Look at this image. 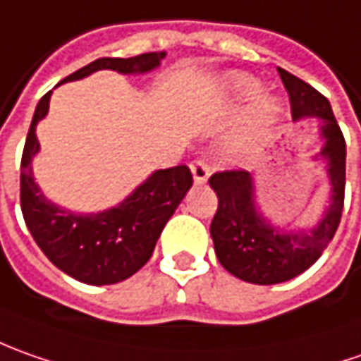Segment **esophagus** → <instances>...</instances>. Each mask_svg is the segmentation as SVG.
I'll return each instance as SVG.
<instances>
[{
	"label": "esophagus",
	"instance_id": "1",
	"mask_svg": "<svg viewBox=\"0 0 361 361\" xmlns=\"http://www.w3.org/2000/svg\"><path fill=\"white\" fill-rule=\"evenodd\" d=\"M192 173H193V181H195V185H204L207 178H209V173H212V169L209 166L205 164L204 159H195L192 161Z\"/></svg>",
	"mask_w": 361,
	"mask_h": 361
}]
</instances>
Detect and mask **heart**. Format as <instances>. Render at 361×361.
<instances>
[{
    "label": "heart",
    "instance_id": "b5f03b06",
    "mask_svg": "<svg viewBox=\"0 0 361 361\" xmlns=\"http://www.w3.org/2000/svg\"><path fill=\"white\" fill-rule=\"evenodd\" d=\"M224 92L231 102H247L259 94V83L243 73H230L224 80ZM281 106L274 97H259L254 104V123L257 128H267L280 118Z\"/></svg>",
    "mask_w": 361,
    "mask_h": 361
}]
</instances>
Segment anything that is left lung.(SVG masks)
<instances>
[{
	"label": "left lung",
	"instance_id": "8db88e82",
	"mask_svg": "<svg viewBox=\"0 0 361 361\" xmlns=\"http://www.w3.org/2000/svg\"><path fill=\"white\" fill-rule=\"evenodd\" d=\"M292 104L293 121L317 118L324 147L319 156L326 161L329 178V205L314 228L283 230L271 226L255 207L254 176L245 169L218 171L209 178L218 193V212L209 233L219 264L231 276L257 286L281 283L304 274L331 242L340 226L345 192V140L334 118L329 102L310 83L278 68Z\"/></svg>",
	"mask_w": 361,
	"mask_h": 361
}]
</instances>
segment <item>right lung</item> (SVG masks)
I'll return each mask as SVG.
<instances>
[{
    "mask_svg": "<svg viewBox=\"0 0 361 361\" xmlns=\"http://www.w3.org/2000/svg\"><path fill=\"white\" fill-rule=\"evenodd\" d=\"M166 51L135 57H102L68 75L75 81L99 71L147 73L156 69ZM51 92L39 99L21 156L19 200L25 226L47 259L73 280L90 286H109L131 278L154 254L157 238L173 216L188 190L192 171L188 166L157 169L116 207L97 214H73L51 204L33 180L32 159L39 152L35 126L47 116Z\"/></svg>",
    "mask_w": 361,
    "mask_h": 361,
    "instance_id": "obj_1",
    "label": "right lung"
}]
</instances>
